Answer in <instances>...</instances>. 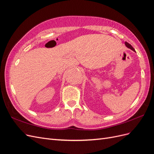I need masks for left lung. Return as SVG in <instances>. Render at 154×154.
<instances>
[{"mask_svg":"<svg viewBox=\"0 0 154 154\" xmlns=\"http://www.w3.org/2000/svg\"><path fill=\"white\" fill-rule=\"evenodd\" d=\"M125 45L127 46V47L128 48H129V49H130L131 50H132L133 51H134V52H136V51H135V49L133 48L132 46L131 45H130V44H128V42H125Z\"/></svg>","mask_w":154,"mask_h":154,"instance_id":"left-lung-1","label":"left lung"}]
</instances>
